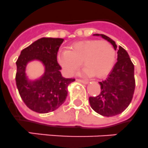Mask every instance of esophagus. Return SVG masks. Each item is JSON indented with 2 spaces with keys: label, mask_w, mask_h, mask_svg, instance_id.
Masks as SVG:
<instances>
[{
  "label": "esophagus",
  "mask_w": 148,
  "mask_h": 148,
  "mask_svg": "<svg viewBox=\"0 0 148 148\" xmlns=\"http://www.w3.org/2000/svg\"><path fill=\"white\" fill-rule=\"evenodd\" d=\"M77 80L79 82H81V83H83V84H87L89 82L87 81V80H81V79H77Z\"/></svg>",
  "instance_id": "esophagus-1"
}]
</instances>
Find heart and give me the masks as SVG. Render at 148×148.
Returning a JSON list of instances; mask_svg holds the SVG:
<instances>
[{
  "label": "heart",
  "mask_w": 148,
  "mask_h": 148,
  "mask_svg": "<svg viewBox=\"0 0 148 148\" xmlns=\"http://www.w3.org/2000/svg\"><path fill=\"white\" fill-rule=\"evenodd\" d=\"M116 59V50L110 43L87 40L72 43L68 50L62 49L58 61L68 75L71 76L81 66L85 75L101 78L111 71Z\"/></svg>",
  "instance_id": "heart-1"
}]
</instances>
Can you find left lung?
<instances>
[{"label": "left lung", "instance_id": "8db88e82", "mask_svg": "<svg viewBox=\"0 0 148 148\" xmlns=\"http://www.w3.org/2000/svg\"><path fill=\"white\" fill-rule=\"evenodd\" d=\"M110 42L117 50V62L105 80L99 82L101 92L97 96L89 97L91 108L105 116L120 114L130 105L135 87L134 64L130 56L120 46L105 34H95Z\"/></svg>", "mask_w": 148, "mask_h": 148}]
</instances>
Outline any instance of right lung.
<instances>
[{"mask_svg":"<svg viewBox=\"0 0 148 148\" xmlns=\"http://www.w3.org/2000/svg\"><path fill=\"white\" fill-rule=\"evenodd\" d=\"M64 41L62 38H43L22 49L16 61V83L22 101L31 110L46 114L56 110L64 103L68 86L74 78L62 76V67L57 62L58 51ZM40 60L45 73L38 81L29 82L25 74L26 65L30 60Z\"/></svg>","mask_w":148,"mask_h":148,"instance_id":"1","label":"right lung"}]
</instances>
